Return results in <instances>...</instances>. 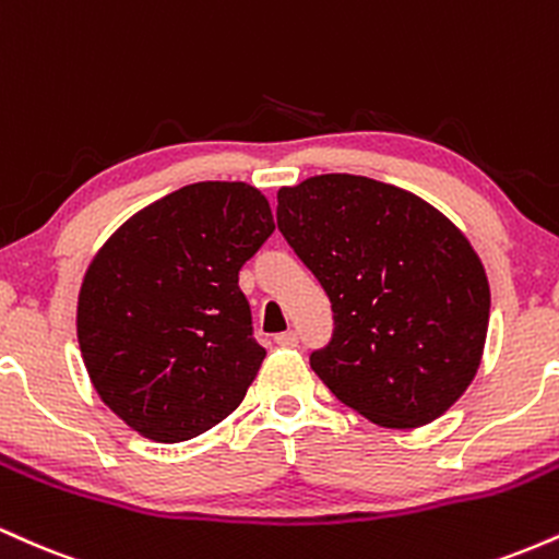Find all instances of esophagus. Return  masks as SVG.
I'll list each match as a JSON object with an SVG mask.
<instances>
[{"instance_id": "34e87169", "label": "esophagus", "mask_w": 559, "mask_h": 559, "mask_svg": "<svg viewBox=\"0 0 559 559\" xmlns=\"http://www.w3.org/2000/svg\"><path fill=\"white\" fill-rule=\"evenodd\" d=\"M275 344L286 346V349H292V346L299 344L297 331H284V333H278V336H275Z\"/></svg>"}]
</instances>
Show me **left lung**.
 <instances>
[{"label":"left lung","instance_id":"1","mask_svg":"<svg viewBox=\"0 0 559 559\" xmlns=\"http://www.w3.org/2000/svg\"><path fill=\"white\" fill-rule=\"evenodd\" d=\"M278 230L331 299L333 336L310 365L383 428L444 415L476 376L489 281L476 249L409 191L349 173L278 191Z\"/></svg>","mask_w":559,"mask_h":559}]
</instances>
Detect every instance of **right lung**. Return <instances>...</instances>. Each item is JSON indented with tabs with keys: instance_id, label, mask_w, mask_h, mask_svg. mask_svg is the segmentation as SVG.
Segmentation results:
<instances>
[{
	"instance_id": "right-lung-1",
	"label": "right lung",
	"mask_w": 559,
	"mask_h": 559,
	"mask_svg": "<svg viewBox=\"0 0 559 559\" xmlns=\"http://www.w3.org/2000/svg\"><path fill=\"white\" fill-rule=\"evenodd\" d=\"M273 230L254 186L202 181L141 210L96 252L75 325L96 394L126 426L176 444L239 407L265 360L239 271Z\"/></svg>"
}]
</instances>
